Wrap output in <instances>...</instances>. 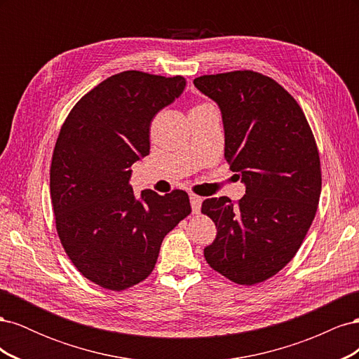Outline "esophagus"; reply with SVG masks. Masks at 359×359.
Listing matches in <instances>:
<instances>
[{
    "label": "esophagus",
    "instance_id": "esophagus-1",
    "mask_svg": "<svg viewBox=\"0 0 359 359\" xmlns=\"http://www.w3.org/2000/svg\"><path fill=\"white\" fill-rule=\"evenodd\" d=\"M202 198H199V196H190V205H191V210H193V212L194 214H198L199 211H201V206H202Z\"/></svg>",
    "mask_w": 359,
    "mask_h": 359
}]
</instances>
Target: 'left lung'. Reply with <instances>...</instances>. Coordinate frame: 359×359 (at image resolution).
<instances>
[{"mask_svg": "<svg viewBox=\"0 0 359 359\" xmlns=\"http://www.w3.org/2000/svg\"><path fill=\"white\" fill-rule=\"evenodd\" d=\"M193 83L219 104L224 157L245 184L236 203L226 196L203 201L202 212L217 227L203 256L236 285L262 283L297 255L316 215V140L297 100L262 73L203 74Z\"/></svg>", "mask_w": 359, "mask_h": 359, "instance_id": "8db88e82", "label": "left lung"}]
</instances>
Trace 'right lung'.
I'll return each instance as SVG.
<instances>
[{"label": "right lung", "instance_id": "1", "mask_svg": "<svg viewBox=\"0 0 359 359\" xmlns=\"http://www.w3.org/2000/svg\"><path fill=\"white\" fill-rule=\"evenodd\" d=\"M186 88L182 76L127 70L73 106L50 163V199L60 241L79 273L109 290L144 281L160 245L191 212L189 194L144 190L136 198L132 165L149 154V126Z\"/></svg>", "mask_w": 359, "mask_h": 359}]
</instances>
